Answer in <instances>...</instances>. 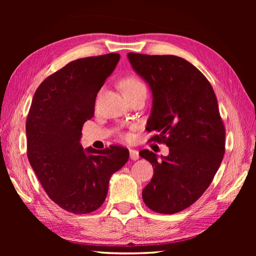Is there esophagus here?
I'll use <instances>...</instances> for the list:
<instances>
[{"instance_id":"34e87169","label":"esophagus","mask_w":256,"mask_h":256,"mask_svg":"<svg viewBox=\"0 0 256 256\" xmlns=\"http://www.w3.org/2000/svg\"><path fill=\"white\" fill-rule=\"evenodd\" d=\"M130 157H131L132 160H138L140 158L138 152L135 150H130Z\"/></svg>"}]
</instances>
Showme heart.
<instances>
[{
  "label": "heart",
  "instance_id": "heart-1",
  "mask_svg": "<svg viewBox=\"0 0 256 256\" xmlns=\"http://www.w3.org/2000/svg\"><path fill=\"white\" fill-rule=\"evenodd\" d=\"M120 86H121V89L125 96L135 94L140 91H146V86L143 81L140 78L135 77V76H128V77L122 79ZM126 138H128L130 136Z\"/></svg>",
  "mask_w": 256,
  "mask_h": 256
}]
</instances>
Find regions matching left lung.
<instances>
[{"label": "left lung", "instance_id": "8db88e82", "mask_svg": "<svg viewBox=\"0 0 256 256\" xmlns=\"http://www.w3.org/2000/svg\"><path fill=\"white\" fill-rule=\"evenodd\" d=\"M133 69L148 84L153 108L146 130L170 148L140 156L154 167L142 197L150 210L172 214L196 202L209 187L224 155L226 128L210 82L194 64L172 55L128 52Z\"/></svg>", "mask_w": 256, "mask_h": 256}]
</instances>
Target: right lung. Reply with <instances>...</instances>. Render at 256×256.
I'll use <instances>...</instances> for the list:
<instances>
[{"label": "right lung", "instance_id": "1", "mask_svg": "<svg viewBox=\"0 0 256 256\" xmlns=\"http://www.w3.org/2000/svg\"><path fill=\"white\" fill-rule=\"evenodd\" d=\"M118 60L112 52L69 62L42 81L32 100L26 120L30 164L50 198L72 214L100 208L113 172L128 160V150L121 146L84 150L80 144L98 92Z\"/></svg>", "mask_w": 256, "mask_h": 256}]
</instances>
